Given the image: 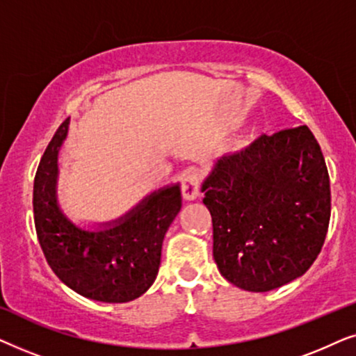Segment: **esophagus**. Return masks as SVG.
<instances>
[{"instance_id":"esophagus-1","label":"esophagus","mask_w":356,"mask_h":356,"mask_svg":"<svg viewBox=\"0 0 356 356\" xmlns=\"http://www.w3.org/2000/svg\"><path fill=\"white\" fill-rule=\"evenodd\" d=\"M199 188H201V178L197 173H189L186 178L183 179L181 184V194L186 201H194L199 196Z\"/></svg>"}]
</instances>
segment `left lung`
Segmentation results:
<instances>
[{
    "instance_id": "1",
    "label": "left lung",
    "mask_w": 356,
    "mask_h": 356,
    "mask_svg": "<svg viewBox=\"0 0 356 356\" xmlns=\"http://www.w3.org/2000/svg\"><path fill=\"white\" fill-rule=\"evenodd\" d=\"M201 189L212 216L213 259L238 289H279L303 275L321 252L330 184L308 126L261 136L217 159Z\"/></svg>"
}]
</instances>
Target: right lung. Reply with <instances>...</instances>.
<instances>
[{
	"mask_svg": "<svg viewBox=\"0 0 356 356\" xmlns=\"http://www.w3.org/2000/svg\"><path fill=\"white\" fill-rule=\"evenodd\" d=\"M70 118L53 136L33 179V220L48 266L76 293L104 303L144 295L159 274L162 243L181 209L179 183L147 194L115 220L81 227L58 201L61 145Z\"/></svg>",
	"mask_w": 356,
	"mask_h": 356,
	"instance_id": "obj_1",
	"label": "right lung"
}]
</instances>
